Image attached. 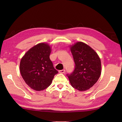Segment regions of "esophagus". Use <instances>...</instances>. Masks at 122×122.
Segmentation results:
<instances>
[{
	"instance_id": "34e87169",
	"label": "esophagus",
	"mask_w": 122,
	"mask_h": 122,
	"mask_svg": "<svg viewBox=\"0 0 122 122\" xmlns=\"http://www.w3.org/2000/svg\"><path fill=\"white\" fill-rule=\"evenodd\" d=\"M65 71H66L65 70H59V72L60 73H64V72H65Z\"/></svg>"
}]
</instances>
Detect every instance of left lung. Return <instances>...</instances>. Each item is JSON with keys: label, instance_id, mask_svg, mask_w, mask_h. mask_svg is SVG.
I'll return each instance as SVG.
<instances>
[{"label": "left lung", "instance_id": "8db88e82", "mask_svg": "<svg viewBox=\"0 0 122 122\" xmlns=\"http://www.w3.org/2000/svg\"><path fill=\"white\" fill-rule=\"evenodd\" d=\"M75 64L69 77L72 86L80 91L89 90L99 79L101 62L97 53L86 44L77 42L70 47Z\"/></svg>", "mask_w": 122, "mask_h": 122}]
</instances>
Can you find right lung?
I'll list each match as a JSON object with an SVG mask.
<instances>
[{
	"instance_id": "right-lung-1",
	"label": "right lung",
	"mask_w": 122,
	"mask_h": 122,
	"mask_svg": "<svg viewBox=\"0 0 122 122\" xmlns=\"http://www.w3.org/2000/svg\"><path fill=\"white\" fill-rule=\"evenodd\" d=\"M51 51L48 44L40 43L29 49L21 60L20 73L25 83L33 90L46 89L58 73L50 59Z\"/></svg>"
}]
</instances>
